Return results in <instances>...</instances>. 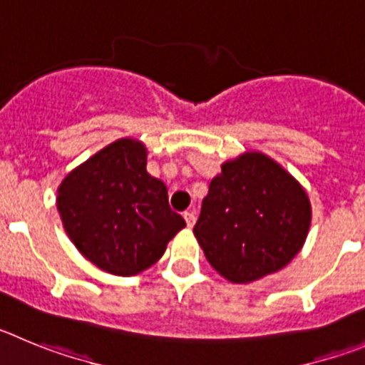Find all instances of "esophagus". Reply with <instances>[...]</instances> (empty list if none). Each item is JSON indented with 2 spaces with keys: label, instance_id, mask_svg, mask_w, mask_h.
I'll return each instance as SVG.
<instances>
[{
  "label": "esophagus",
  "instance_id": "34e87169",
  "mask_svg": "<svg viewBox=\"0 0 365 365\" xmlns=\"http://www.w3.org/2000/svg\"><path fill=\"white\" fill-rule=\"evenodd\" d=\"M183 218H185L187 227H192V225H195V223H196L195 211H185V212H183Z\"/></svg>",
  "mask_w": 365,
  "mask_h": 365
}]
</instances>
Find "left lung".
<instances>
[{
	"label": "left lung",
	"mask_w": 365,
	"mask_h": 365,
	"mask_svg": "<svg viewBox=\"0 0 365 365\" xmlns=\"http://www.w3.org/2000/svg\"><path fill=\"white\" fill-rule=\"evenodd\" d=\"M311 202L293 175L258 150L222 163L195 232L207 262L232 284L280 271L304 247Z\"/></svg>",
	"instance_id": "left-lung-1"
}]
</instances>
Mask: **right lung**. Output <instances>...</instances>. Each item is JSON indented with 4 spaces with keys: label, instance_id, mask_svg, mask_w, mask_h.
<instances>
[{
    "label": "right lung",
    "instance_id": "add662e5",
    "mask_svg": "<svg viewBox=\"0 0 365 365\" xmlns=\"http://www.w3.org/2000/svg\"><path fill=\"white\" fill-rule=\"evenodd\" d=\"M58 212L78 251L101 271L134 277L185 227L167 187L147 173V147L120 138L72 169L58 187Z\"/></svg>",
    "mask_w": 365,
    "mask_h": 365
}]
</instances>
